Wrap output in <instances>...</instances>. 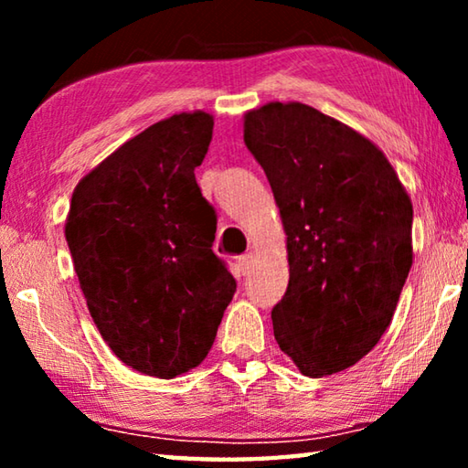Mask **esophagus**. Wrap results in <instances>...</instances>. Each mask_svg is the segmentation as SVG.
<instances>
[{"instance_id":"esophagus-1","label":"esophagus","mask_w":468,"mask_h":468,"mask_svg":"<svg viewBox=\"0 0 468 468\" xmlns=\"http://www.w3.org/2000/svg\"><path fill=\"white\" fill-rule=\"evenodd\" d=\"M253 266V253H245V256L239 258V271L245 274L250 272V268Z\"/></svg>"}]
</instances>
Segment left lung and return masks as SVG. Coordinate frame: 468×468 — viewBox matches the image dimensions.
I'll use <instances>...</instances> for the list:
<instances>
[{
	"mask_svg": "<svg viewBox=\"0 0 468 468\" xmlns=\"http://www.w3.org/2000/svg\"><path fill=\"white\" fill-rule=\"evenodd\" d=\"M243 140L287 233L274 338L303 376L336 374L390 326L413 264V204L374 142L303 102L248 111Z\"/></svg>",
	"mask_w": 468,
	"mask_h": 468,
	"instance_id": "1",
	"label": "left lung"
}]
</instances>
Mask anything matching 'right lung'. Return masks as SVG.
<instances>
[{
    "label": "right lung",
    "mask_w": 468,
    "mask_h": 468,
    "mask_svg": "<svg viewBox=\"0 0 468 468\" xmlns=\"http://www.w3.org/2000/svg\"><path fill=\"white\" fill-rule=\"evenodd\" d=\"M212 125L206 111L150 125L84 176L69 204L66 241L92 322L146 376L200 366L237 289L194 176Z\"/></svg>",
    "instance_id": "1"
}]
</instances>
